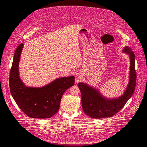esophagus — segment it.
<instances>
[{"instance_id": "obj_1", "label": "esophagus", "mask_w": 147, "mask_h": 147, "mask_svg": "<svg viewBox=\"0 0 147 147\" xmlns=\"http://www.w3.org/2000/svg\"><path fill=\"white\" fill-rule=\"evenodd\" d=\"M82 79H83V76H82V75L80 74H77V76H76L75 80H76V82L77 83L81 82V81L82 80Z\"/></svg>"}]
</instances>
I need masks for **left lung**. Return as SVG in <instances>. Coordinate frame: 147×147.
Returning a JSON list of instances; mask_svg holds the SVG:
<instances>
[{
    "instance_id": "1",
    "label": "left lung",
    "mask_w": 147,
    "mask_h": 147,
    "mask_svg": "<svg viewBox=\"0 0 147 147\" xmlns=\"http://www.w3.org/2000/svg\"><path fill=\"white\" fill-rule=\"evenodd\" d=\"M123 52L130 58L129 80L123 94L119 98L109 99L104 97L97 89L88 84L79 83L78 87L82 94V105L84 113L94 119L111 117L119 112L133 95L136 84L135 55L131 48L126 46Z\"/></svg>"
}]
</instances>
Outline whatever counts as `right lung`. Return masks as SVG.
<instances>
[{"label":"right lung","mask_w":147,"mask_h":147,"mask_svg":"<svg viewBox=\"0 0 147 147\" xmlns=\"http://www.w3.org/2000/svg\"><path fill=\"white\" fill-rule=\"evenodd\" d=\"M24 43L15 51L9 77L11 94L19 108L30 117L49 119L55 115L60 106L63 93L74 84V76L57 78L41 88L25 86L19 73V63Z\"/></svg>","instance_id":"add662e5"}]
</instances>
